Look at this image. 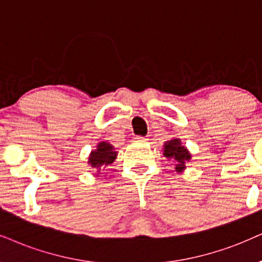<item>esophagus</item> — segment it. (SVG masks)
Listing matches in <instances>:
<instances>
[{"instance_id":"34e87169","label":"esophagus","mask_w":262,"mask_h":262,"mask_svg":"<svg viewBox=\"0 0 262 262\" xmlns=\"http://www.w3.org/2000/svg\"><path fill=\"white\" fill-rule=\"evenodd\" d=\"M134 140L137 142H144V141H146V139H145L144 137H139V135H137V137L134 138Z\"/></svg>"}]
</instances>
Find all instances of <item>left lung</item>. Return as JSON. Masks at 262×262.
Masks as SVG:
<instances>
[{
  "label": "left lung",
  "instance_id": "1",
  "mask_svg": "<svg viewBox=\"0 0 262 262\" xmlns=\"http://www.w3.org/2000/svg\"><path fill=\"white\" fill-rule=\"evenodd\" d=\"M163 156L167 160L173 161L174 169L177 173H183L192 158L190 151L181 144V139L179 138H173L164 142Z\"/></svg>",
  "mask_w": 262,
  "mask_h": 262
}]
</instances>
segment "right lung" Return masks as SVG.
<instances>
[{
	"instance_id": "add662e5",
	"label": "right lung",
	"mask_w": 262,
	"mask_h": 262,
	"mask_svg": "<svg viewBox=\"0 0 262 262\" xmlns=\"http://www.w3.org/2000/svg\"><path fill=\"white\" fill-rule=\"evenodd\" d=\"M116 158H117V151L114 145L107 141H100L97 144V147L89 154L88 164L97 169L98 173H100V170H104L105 167L114 163ZM95 177H98V174H95Z\"/></svg>"
}]
</instances>
